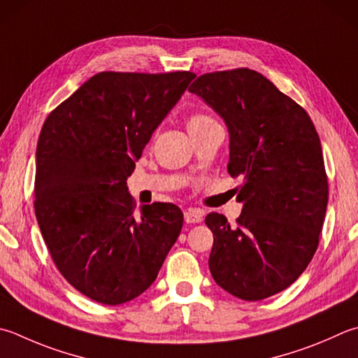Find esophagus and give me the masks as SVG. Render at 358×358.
Segmentation results:
<instances>
[{"instance_id": "obj_1", "label": "esophagus", "mask_w": 358, "mask_h": 358, "mask_svg": "<svg viewBox=\"0 0 358 358\" xmlns=\"http://www.w3.org/2000/svg\"><path fill=\"white\" fill-rule=\"evenodd\" d=\"M202 217H204V212L201 208H188L184 213V218L188 224H194V222H201Z\"/></svg>"}]
</instances>
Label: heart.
Instances as JSON below:
<instances>
[{
    "label": "heart",
    "instance_id": "b5f03b06",
    "mask_svg": "<svg viewBox=\"0 0 358 358\" xmlns=\"http://www.w3.org/2000/svg\"><path fill=\"white\" fill-rule=\"evenodd\" d=\"M212 123H215V120H212L210 117H207V115H202V113H196V115H192L190 118H188V121H187L188 134L204 129L206 126L212 124Z\"/></svg>",
    "mask_w": 358,
    "mask_h": 358
}]
</instances>
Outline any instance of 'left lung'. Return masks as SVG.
<instances>
[{
	"label": "left lung",
	"mask_w": 358,
	"mask_h": 358,
	"mask_svg": "<svg viewBox=\"0 0 358 358\" xmlns=\"http://www.w3.org/2000/svg\"><path fill=\"white\" fill-rule=\"evenodd\" d=\"M188 92L226 123L227 171L245 180L237 226L224 215L206 217L212 278L235 298H269L304 273L318 248L329 198L318 132L299 104L254 70L202 74Z\"/></svg>",
	"instance_id": "1"
}]
</instances>
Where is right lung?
I'll return each instance as SVG.
<instances>
[{"mask_svg": "<svg viewBox=\"0 0 358 358\" xmlns=\"http://www.w3.org/2000/svg\"><path fill=\"white\" fill-rule=\"evenodd\" d=\"M194 76L98 73L40 131L38 227L60 274L101 304H124L146 292L179 237L180 208L154 202L136 215L126 179Z\"/></svg>", "mask_w": 358, "mask_h": 358, "instance_id": "add662e5", "label": "right lung"}]
</instances>
